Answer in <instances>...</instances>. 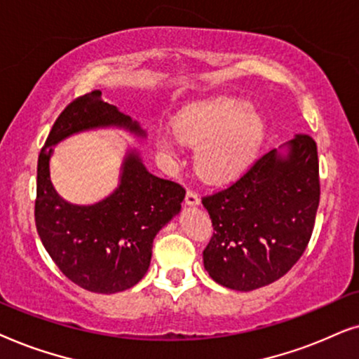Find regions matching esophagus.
<instances>
[{
    "label": "esophagus",
    "instance_id": "esophagus-1",
    "mask_svg": "<svg viewBox=\"0 0 359 359\" xmlns=\"http://www.w3.org/2000/svg\"><path fill=\"white\" fill-rule=\"evenodd\" d=\"M185 203L190 205V207H195V205H198L200 203L198 194L195 192V190H187V194H185Z\"/></svg>",
    "mask_w": 359,
    "mask_h": 359
}]
</instances>
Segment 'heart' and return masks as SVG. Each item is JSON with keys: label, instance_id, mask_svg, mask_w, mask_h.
Wrapping results in <instances>:
<instances>
[{"label": "heart", "instance_id": "b5f03b06", "mask_svg": "<svg viewBox=\"0 0 359 359\" xmlns=\"http://www.w3.org/2000/svg\"><path fill=\"white\" fill-rule=\"evenodd\" d=\"M177 136L159 135L157 147L175 154L182 141L200 144L198 165L213 180H228L246 170L264 136V121L250 103L219 97L184 109L175 123Z\"/></svg>", "mask_w": 359, "mask_h": 359}]
</instances>
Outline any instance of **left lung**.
Instances as JSON below:
<instances>
[{
	"label": "left lung",
	"instance_id": "left-lung-1",
	"mask_svg": "<svg viewBox=\"0 0 359 359\" xmlns=\"http://www.w3.org/2000/svg\"><path fill=\"white\" fill-rule=\"evenodd\" d=\"M285 147L202 198L215 229L203 266L223 287L250 292L272 284L309 245L320 202L317 142L297 135Z\"/></svg>",
	"mask_w": 359,
	"mask_h": 359
}]
</instances>
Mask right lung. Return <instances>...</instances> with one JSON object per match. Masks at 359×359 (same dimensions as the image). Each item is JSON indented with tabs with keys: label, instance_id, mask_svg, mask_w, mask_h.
Returning a JSON list of instances; mask_svg holds the SVG:
<instances>
[{
	"label": "right lung",
	"instance_id": "add662e5",
	"mask_svg": "<svg viewBox=\"0 0 359 359\" xmlns=\"http://www.w3.org/2000/svg\"><path fill=\"white\" fill-rule=\"evenodd\" d=\"M109 126L146 136L140 124L103 102L100 90L85 93L55 119L37 161L34 218L42 245L67 279L97 294L121 292L140 283L149 269L152 241L180 212L185 197L182 185L152 175L140 154L130 151L109 197L93 205L65 202L50 182L52 146L75 133Z\"/></svg>",
	"mask_w": 359,
	"mask_h": 359
}]
</instances>
